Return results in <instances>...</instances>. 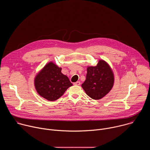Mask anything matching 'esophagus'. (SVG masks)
Here are the masks:
<instances>
[{
  "label": "esophagus",
  "instance_id": "34e87169",
  "mask_svg": "<svg viewBox=\"0 0 150 150\" xmlns=\"http://www.w3.org/2000/svg\"><path fill=\"white\" fill-rule=\"evenodd\" d=\"M80 84H81V82L79 81H77V82L74 83V85H79Z\"/></svg>",
  "mask_w": 150,
  "mask_h": 150
}]
</instances>
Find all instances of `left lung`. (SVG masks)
Returning a JSON list of instances; mask_svg holds the SVG:
<instances>
[{
    "label": "left lung",
    "instance_id": "1",
    "mask_svg": "<svg viewBox=\"0 0 150 150\" xmlns=\"http://www.w3.org/2000/svg\"><path fill=\"white\" fill-rule=\"evenodd\" d=\"M86 79L81 86L86 94L94 100H100L108 94L113 87L115 77L109 64L99 60L96 67H88Z\"/></svg>",
    "mask_w": 150,
    "mask_h": 150
}]
</instances>
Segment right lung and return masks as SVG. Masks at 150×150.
<instances>
[{"label":"right lung","mask_w":150,"mask_h":150,"mask_svg":"<svg viewBox=\"0 0 150 150\" xmlns=\"http://www.w3.org/2000/svg\"><path fill=\"white\" fill-rule=\"evenodd\" d=\"M61 71V68L50 62L36 75L34 86L41 97L49 101H55L72 86L68 77Z\"/></svg>","instance_id":"1"}]
</instances>
